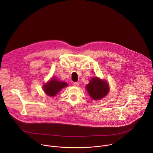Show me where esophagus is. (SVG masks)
Masks as SVG:
<instances>
[{
  "label": "esophagus",
  "instance_id": "esophagus-1",
  "mask_svg": "<svg viewBox=\"0 0 153 153\" xmlns=\"http://www.w3.org/2000/svg\"><path fill=\"white\" fill-rule=\"evenodd\" d=\"M73 85L75 86H78L79 85V83L78 82H74V83H73Z\"/></svg>",
  "mask_w": 153,
  "mask_h": 153
}]
</instances>
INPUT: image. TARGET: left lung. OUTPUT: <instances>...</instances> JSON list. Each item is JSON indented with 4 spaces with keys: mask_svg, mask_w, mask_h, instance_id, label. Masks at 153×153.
Masks as SVG:
<instances>
[{
    "mask_svg": "<svg viewBox=\"0 0 153 153\" xmlns=\"http://www.w3.org/2000/svg\"><path fill=\"white\" fill-rule=\"evenodd\" d=\"M86 88L93 100H100L104 97L110 90L108 83L106 80L94 77L87 84Z\"/></svg>",
    "mask_w": 153,
    "mask_h": 153,
    "instance_id": "8db88e82",
    "label": "left lung"
}]
</instances>
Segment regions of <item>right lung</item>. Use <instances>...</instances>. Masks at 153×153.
<instances>
[{
	"label": "right lung",
	"mask_w": 153,
	"mask_h": 153,
	"mask_svg": "<svg viewBox=\"0 0 153 153\" xmlns=\"http://www.w3.org/2000/svg\"><path fill=\"white\" fill-rule=\"evenodd\" d=\"M68 84L66 82L58 80L56 77L52 78L50 81L43 85V88L46 94L51 97L56 96L62 88L67 87Z\"/></svg>",
	"instance_id": "obj_1"
}]
</instances>
